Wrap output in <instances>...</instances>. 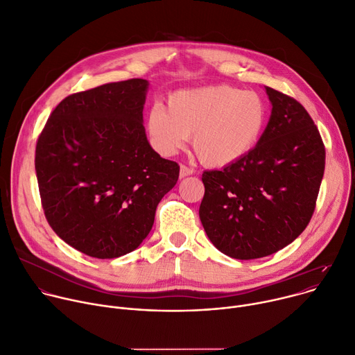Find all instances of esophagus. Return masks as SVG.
Here are the masks:
<instances>
[{
  "instance_id": "1",
  "label": "esophagus",
  "mask_w": 355,
  "mask_h": 355,
  "mask_svg": "<svg viewBox=\"0 0 355 355\" xmlns=\"http://www.w3.org/2000/svg\"><path fill=\"white\" fill-rule=\"evenodd\" d=\"M192 174H194V170L188 168L187 166H181V167H180V178H185V177L192 175Z\"/></svg>"
}]
</instances>
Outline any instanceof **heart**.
Returning a JSON list of instances; mask_svg holds the SVG:
<instances>
[{"mask_svg": "<svg viewBox=\"0 0 355 355\" xmlns=\"http://www.w3.org/2000/svg\"><path fill=\"white\" fill-rule=\"evenodd\" d=\"M266 124L262 96L230 85L177 90L167 109L154 105L147 114V132L161 154H177L192 136L196 154L211 168L231 166L249 154Z\"/></svg>", "mask_w": 355, "mask_h": 355, "instance_id": "obj_1", "label": "heart"}]
</instances>
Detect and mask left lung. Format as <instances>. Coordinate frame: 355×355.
Here are the masks:
<instances>
[{"instance_id":"obj_1","label":"left lung","mask_w":355,"mask_h":355,"mask_svg":"<svg viewBox=\"0 0 355 355\" xmlns=\"http://www.w3.org/2000/svg\"><path fill=\"white\" fill-rule=\"evenodd\" d=\"M272 113L257 146L236 163L205 171L200 219L214 246L234 259L269 256L307 227L326 150L306 109L265 86Z\"/></svg>"}]
</instances>
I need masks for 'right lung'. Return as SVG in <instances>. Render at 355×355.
<instances>
[{
	"label": "right lung",
	"instance_id": "obj_1",
	"mask_svg": "<svg viewBox=\"0 0 355 355\" xmlns=\"http://www.w3.org/2000/svg\"><path fill=\"white\" fill-rule=\"evenodd\" d=\"M148 80L102 85L63 99L37 143L35 171L45 216L79 252L113 259L137 249L180 167L146 136Z\"/></svg>",
	"mask_w": 355,
	"mask_h": 355
}]
</instances>
